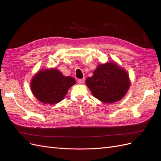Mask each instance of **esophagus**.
Masks as SVG:
<instances>
[{
  "mask_svg": "<svg viewBox=\"0 0 161 161\" xmlns=\"http://www.w3.org/2000/svg\"><path fill=\"white\" fill-rule=\"evenodd\" d=\"M85 79H79L78 80V82H79V84H83L85 82Z\"/></svg>",
  "mask_w": 161,
  "mask_h": 161,
  "instance_id": "34e87169",
  "label": "esophagus"
}]
</instances>
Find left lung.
Listing matches in <instances>:
<instances>
[{
	"mask_svg": "<svg viewBox=\"0 0 161 161\" xmlns=\"http://www.w3.org/2000/svg\"><path fill=\"white\" fill-rule=\"evenodd\" d=\"M86 85L95 98L106 103L118 101L130 87L128 73L115 63L99 65L93 75L87 78Z\"/></svg>",
	"mask_w": 161,
	"mask_h": 161,
	"instance_id": "left-lung-1",
	"label": "left lung"
}]
</instances>
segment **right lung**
<instances>
[{
	"label": "right lung",
	"mask_w": 161,
	"mask_h": 161,
	"mask_svg": "<svg viewBox=\"0 0 161 161\" xmlns=\"http://www.w3.org/2000/svg\"><path fill=\"white\" fill-rule=\"evenodd\" d=\"M76 83L75 79L64 76L55 69L41 70L31 82L33 94L42 103L53 105L60 102L70 87Z\"/></svg>",
	"instance_id": "add662e5"
}]
</instances>
